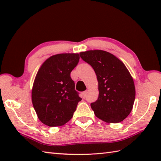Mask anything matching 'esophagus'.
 Segmentation results:
<instances>
[{"mask_svg": "<svg viewBox=\"0 0 161 161\" xmlns=\"http://www.w3.org/2000/svg\"><path fill=\"white\" fill-rule=\"evenodd\" d=\"M87 93H88L87 91H84V92H83V93H82V96H83V97H84V98H85V97H86V95H87Z\"/></svg>", "mask_w": 161, "mask_h": 161, "instance_id": "1", "label": "esophagus"}]
</instances>
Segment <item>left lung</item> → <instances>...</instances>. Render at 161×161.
<instances>
[{"label": "left lung", "mask_w": 161, "mask_h": 161, "mask_svg": "<svg viewBox=\"0 0 161 161\" xmlns=\"http://www.w3.org/2000/svg\"><path fill=\"white\" fill-rule=\"evenodd\" d=\"M80 55L93 67L98 81V99L91 104L95 115L107 122L124 120L132 110L136 96L134 82L125 65L104 50H88Z\"/></svg>", "instance_id": "8db88e82"}]
</instances>
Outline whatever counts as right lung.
<instances>
[{
	"label": "right lung",
	"instance_id": "right-lung-1",
	"mask_svg": "<svg viewBox=\"0 0 161 161\" xmlns=\"http://www.w3.org/2000/svg\"><path fill=\"white\" fill-rule=\"evenodd\" d=\"M79 61V54H58L48 58L39 68L34 81L32 101L44 125H64L73 116L81 98L75 90L70 73Z\"/></svg>",
	"mask_w": 161,
	"mask_h": 161
}]
</instances>
